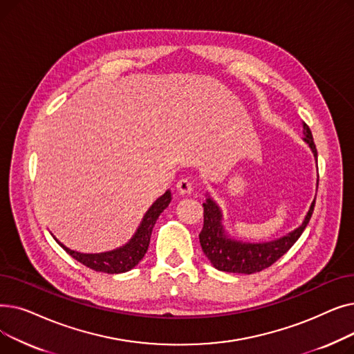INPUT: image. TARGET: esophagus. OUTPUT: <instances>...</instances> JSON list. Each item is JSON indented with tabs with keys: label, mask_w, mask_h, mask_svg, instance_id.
<instances>
[{
	"label": "esophagus",
	"mask_w": 354,
	"mask_h": 354,
	"mask_svg": "<svg viewBox=\"0 0 354 354\" xmlns=\"http://www.w3.org/2000/svg\"><path fill=\"white\" fill-rule=\"evenodd\" d=\"M176 189L179 194H189L192 191V182L188 178H180L176 182Z\"/></svg>",
	"instance_id": "34e87169"
}]
</instances>
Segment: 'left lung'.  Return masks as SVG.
<instances>
[{
	"label": "left lung",
	"instance_id": "8db88e82",
	"mask_svg": "<svg viewBox=\"0 0 354 354\" xmlns=\"http://www.w3.org/2000/svg\"><path fill=\"white\" fill-rule=\"evenodd\" d=\"M304 127V140L310 145L314 156L317 158V149L311 135V130L307 123ZM315 199L313 201L308 214L301 224V227L288 235L271 241L264 244H247L241 241H231L224 235L221 227V212L215 202L208 198L203 202V227L199 234V243L203 254L208 257L211 264L225 272H239V274H254L271 267L277 259H280L300 238L306 230L310 218L313 215Z\"/></svg>",
	"mask_w": 354,
	"mask_h": 354
}]
</instances>
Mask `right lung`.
Returning <instances> with one entry per match:
<instances>
[{"mask_svg": "<svg viewBox=\"0 0 354 354\" xmlns=\"http://www.w3.org/2000/svg\"><path fill=\"white\" fill-rule=\"evenodd\" d=\"M171 202V191H166L155 203L151 207L142 221V224L135 234V236L130 239V243L126 244L123 248L116 251H110L104 254H80L76 251H71L66 248L63 244L57 243L63 247V250L70 254L74 259L86 266L87 268L97 271V272H107V274H120L132 270L135 266L139 264L140 259L145 257L149 243H151L152 230L156 224V219L159 215L166 209Z\"/></svg>", "mask_w": 354, "mask_h": 354, "instance_id": "1", "label": "right lung"}]
</instances>
